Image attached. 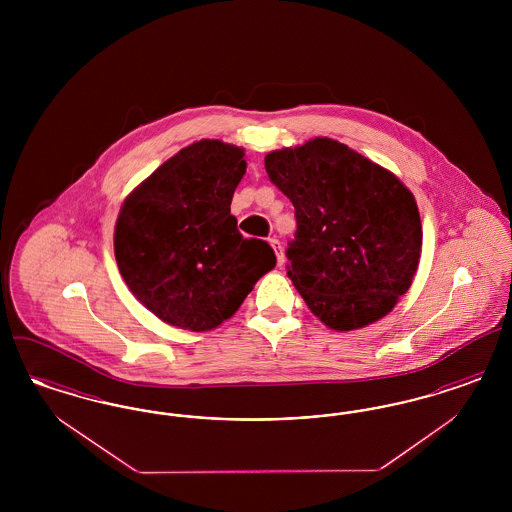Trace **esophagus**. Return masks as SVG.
Here are the masks:
<instances>
[{"mask_svg":"<svg viewBox=\"0 0 512 512\" xmlns=\"http://www.w3.org/2000/svg\"><path fill=\"white\" fill-rule=\"evenodd\" d=\"M268 244L272 245V249H274V253H276V263H278V267H282L284 265V261H286V257H284V251H282V245L278 240H268Z\"/></svg>","mask_w":512,"mask_h":512,"instance_id":"34e87169","label":"esophagus"}]
</instances>
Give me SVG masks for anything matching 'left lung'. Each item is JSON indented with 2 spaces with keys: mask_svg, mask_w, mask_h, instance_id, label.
Listing matches in <instances>:
<instances>
[{
  "mask_svg": "<svg viewBox=\"0 0 512 512\" xmlns=\"http://www.w3.org/2000/svg\"><path fill=\"white\" fill-rule=\"evenodd\" d=\"M265 169L295 207L288 276L311 313L336 332L386 317L411 288L420 261L413 192L332 138L270 151Z\"/></svg>",
  "mask_w": 512,
  "mask_h": 512,
  "instance_id": "8db88e82",
  "label": "left lung"
}]
</instances>
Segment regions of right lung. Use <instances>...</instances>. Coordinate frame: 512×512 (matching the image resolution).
I'll list each match as a JSON object with an SVG mask.
<instances>
[{
  "label": "right lung",
  "instance_id": "right-lung-1",
  "mask_svg": "<svg viewBox=\"0 0 512 512\" xmlns=\"http://www.w3.org/2000/svg\"><path fill=\"white\" fill-rule=\"evenodd\" d=\"M244 147L199 140L165 161L122 203L115 259L134 297L163 322L207 332L232 317L276 265L230 215Z\"/></svg>",
  "mask_w": 512,
  "mask_h": 512
}]
</instances>
